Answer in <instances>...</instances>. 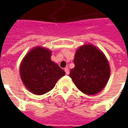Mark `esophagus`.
I'll list each match as a JSON object with an SVG mask.
<instances>
[{
  "instance_id": "esophagus-1",
  "label": "esophagus",
  "mask_w": 128,
  "mask_h": 128,
  "mask_svg": "<svg viewBox=\"0 0 128 128\" xmlns=\"http://www.w3.org/2000/svg\"><path fill=\"white\" fill-rule=\"evenodd\" d=\"M65 72H66V73L67 75H68L69 72H69V69H68V68H65Z\"/></svg>"
}]
</instances>
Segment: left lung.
Returning a JSON list of instances; mask_svg holds the SVG:
<instances>
[{
    "label": "left lung",
    "instance_id": "obj_1",
    "mask_svg": "<svg viewBox=\"0 0 128 128\" xmlns=\"http://www.w3.org/2000/svg\"><path fill=\"white\" fill-rule=\"evenodd\" d=\"M73 61L75 67L69 76L81 92L96 95L106 87L110 76V68L99 48L90 43L79 47Z\"/></svg>",
    "mask_w": 128,
    "mask_h": 128
}]
</instances>
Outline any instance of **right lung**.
<instances>
[{
	"label": "right lung",
	"mask_w": 128,
	"mask_h": 128,
	"mask_svg": "<svg viewBox=\"0 0 128 128\" xmlns=\"http://www.w3.org/2000/svg\"><path fill=\"white\" fill-rule=\"evenodd\" d=\"M52 52L41 46L32 48L23 58L20 65L22 83L35 95L45 94L55 87L66 72L50 59Z\"/></svg>",
	"instance_id": "add662e5"
}]
</instances>
